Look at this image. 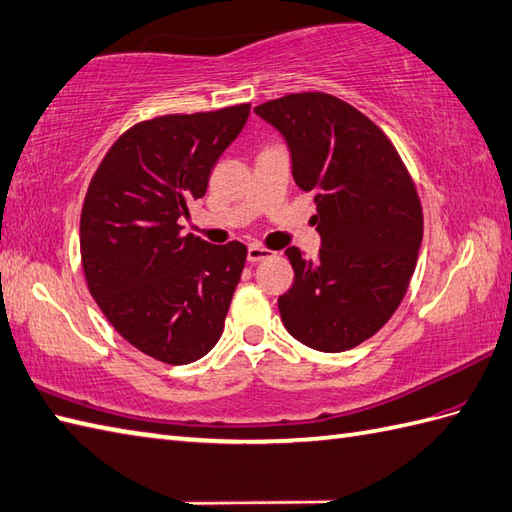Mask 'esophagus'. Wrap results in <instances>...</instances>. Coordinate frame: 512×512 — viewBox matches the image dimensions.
Here are the masks:
<instances>
[{
    "label": "esophagus",
    "instance_id": "34e87169",
    "mask_svg": "<svg viewBox=\"0 0 512 512\" xmlns=\"http://www.w3.org/2000/svg\"><path fill=\"white\" fill-rule=\"evenodd\" d=\"M271 256H274V252H271V249H267V247H263V245H249V249H247L249 263H260V260H267Z\"/></svg>",
    "mask_w": 512,
    "mask_h": 512
}]
</instances>
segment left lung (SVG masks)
Returning <instances> with one entry per match:
<instances>
[{
    "label": "left lung",
    "instance_id": "8db88e82",
    "mask_svg": "<svg viewBox=\"0 0 512 512\" xmlns=\"http://www.w3.org/2000/svg\"><path fill=\"white\" fill-rule=\"evenodd\" d=\"M285 135L293 179L313 192L315 263L287 249L293 285L282 324L313 350L344 352L381 331L405 298L423 241V206L388 135L342 98L287 94L254 109Z\"/></svg>",
    "mask_w": 512,
    "mask_h": 512
}]
</instances>
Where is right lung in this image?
<instances>
[{
  "instance_id": "1",
  "label": "right lung",
  "mask_w": 512,
  "mask_h": 512,
  "mask_svg": "<svg viewBox=\"0 0 512 512\" xmlns=\"http://www.w3.org/2000/svg\"><path fill=\"white\" fill-rule=\"evenodd\" d=\"M249 105L142 120L111 144L81 212L87 289L109 324L157 361L184 366L214 348L247 247L181 234Z\"/></svg>"
}]
</instances>
